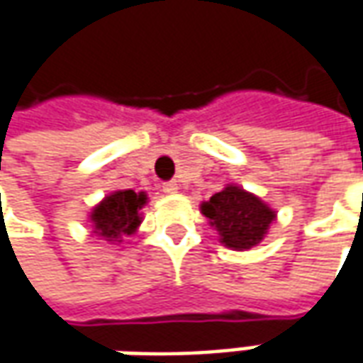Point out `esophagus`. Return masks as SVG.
<instances>
[{"instance_id": "esophagus-1", "label": "esophagus", "mask_w": 363, "mask_h": 363, "mask_svg": "<svg viewBox=\"0 0 363 363\" xmlns=\"http://www.w3.org/2000/svg\"><path fill=\"white\" fill-rule=\"evenodd\" d=\"M162 191H164V193H167V194L179 193V184H177V181L164 182V184H162Z\"/></svg>"}]
</instances>
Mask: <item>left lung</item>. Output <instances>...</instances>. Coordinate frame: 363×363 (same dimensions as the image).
Listing matches in <instances>:
<instances>
[{
    "mask_svg": "<svg viewBox=\"0 0 363 363\" xmlns=\"http://www.w3.org/2000/svg\"><path fill=\"white\" fill-rule=\"evenodd\" d=\"M211 227L219 231L220 243L235 251L251 249L263 241L269 225L275 220V211L259 196L241 186L227 184L201 205Z\"/></svg>",
    "mask_w": 363,
    "mask_h": 363,
    "instance_id": "left-lung-1",
    "label": "left lung"
}]
</instances>
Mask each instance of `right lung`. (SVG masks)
<instances>
[{"label": "right lung", "instance_id": "right-lung-1", "mask_svg": "<svg viewBox=\"0 0 363 363\" xmlns=\"http://www.w3.org/2000/svg\"><path fill=\"white\" fill-rule=\"evenodd\" d=\"M146 205V193L116 191L104 196L90 213V223L98 237L120 241L122 235H132L140 227V208Z\"/></svg>", "mask_w": 363, "mask_h": 363}]
</instances>
